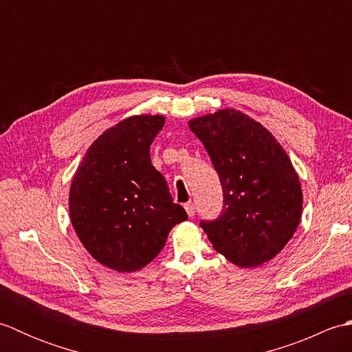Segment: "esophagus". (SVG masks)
I'll list each match as a JSON object with an SVG mask.
<instances>
[{
    "label": "esophagus",
    "instance_id": "34e87169",
    "mask_svg": "<svg viewBox=\"0 0 352 352\" xmlns=\"http://www.w3.org/2000/svg\"><path fill=\"white\" fill-rule=\"evenodd\" d=\"M184 208H186V212H188V216L189 218H193V216H195V206H193L192 203H188L184 206Z\"/></svg>",
    "mask_w": 352,
    "mask_h": 352
}]
</instances>
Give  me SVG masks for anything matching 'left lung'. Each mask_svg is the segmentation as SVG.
<instances>
[{
  "mask_svg": "<svg viewBox=\"0 0 352 352\" xmlns=\"http://www.w3.org/2000/svg\"><path fill=\"white\" fill-rule=\"evenodd\" d=\"M189 126L222 186L221 216L199 223L213 248L242 267L274 258L301 221V184L289 155L263 125L234 109L195 118Z\"/></svg>",
  "mask_w": 352,
  "mask_h": 352,
  "instance_id": "obj_1",
  "label": "left lung"
}]
</instances>
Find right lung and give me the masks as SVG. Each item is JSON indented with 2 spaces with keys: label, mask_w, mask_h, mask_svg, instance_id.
I'll use <instances>...</instances> for the list:
<instances>
[{
  "label": "right lung",
  "mask_w": 352,
  "mask_h": 352,
  "mask_svg": "<svg viewBox=\"0 0 352 352\" xmlns=\"http://www.w3.org/2000/svg\"><path fill=\"white\" fill-rule=\"evenodd\" d=\"M163 124L160 115H139L106 130L89 146L71 184L69 214L80 242L118 272L146 266L174 226L188 219L149 157Z\"/></svg>",
  "instance_id": "1"
}]
</instances>
